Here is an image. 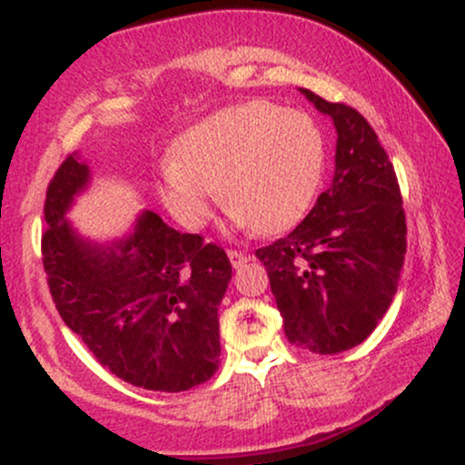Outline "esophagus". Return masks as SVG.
I'll return each instance as SVG.
<instances>
[{"label": "esophagus", "mask_w": 465, "mask_h": 465, "mask_svg": "<svg viewBox=\"0 0 465 465\" xmlns=\"http://www.w3.org/2000/svg\"><path fill=\"white\" fill-rule=\"evenodd\" d=\"M229 262H232V266L233 269H240V266L242 264H247L249 262V255H244V253H240V251H229Z\"/></svg>", "instance_id": "1"}]
</instances>
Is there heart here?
<instances>
[{"label":"heart","mask_w":465,"mask_h":465,"mask_svg":"<svg viewBox=\"0 0 465 465\" xmlns=\"http://www.w3.org/2000/svg\"><path fill=\"white\" fill-rule=\"evenodd\" d=\"M323 173L317 122L303 111L251 100L190 126L154 188L168 214L188 229L207 225L221 188L233 225L277 233L306 214Z\"/></svg>","instance_id":"1"}]
</instances>
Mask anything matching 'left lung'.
Returning <instances> with one entry per match:
<instances>
[{
  "mask_svg": "<svg viewBox=\"0 0 465 465\" xmlns=\"http://www.w3.org/2000/svg\"><path fill=\"white\" fill-rule=\"evenodd\" d=\"M336 131L334 179L303 221L255 251L288 341L314 354L362 343L385 317L407 253L400 185L370 122L300 89Z\"/></svg>",
  "mask_w": 465,
  "mask_h": 465,
  "instance_id": "obj_1",
  "label": "left lung"
}]
</instances>
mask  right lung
<instances>
[{
    "label": "right lung",
    "mask_w": 465,
    "mask_h": 465,
    "mask_svg": "<svg viewBox=\"0 0 465 465\" xmlns=\"http://www.w3.org/2000/svg\"><path fill=\"white\" fill-rule=\"evenodd\" d=\"M92 168L69 154L45 196L44 266L56 311L111 373L148 391L179 393L214 376L227 253L142 210L122 236L92 240L69 210Z\"/></svg>",
    "instance_id": "obj_1"
}]
</instances>
